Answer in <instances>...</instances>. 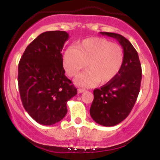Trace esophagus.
<instances>
[{
	"label": "esophagus",
	"mask_w": 160,
	"mask_h": 160,
	"mask_svg": "<svg viewBox=\"0 0 160 160\" xmlns=\"http://www.w3.org/2000/svg\"><path fill=\"white\" fill-rule=\"evenodd\" d=\"M84 91H85V89H81V88H80V89H78V93H82V92H83Z\"/></svg>",
	"instance_id": "obj_1"
}]
</instances>
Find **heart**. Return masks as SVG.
I'll return each mask as SVG.
<instances>
[{
	"label": "heart",
	"mask_w": 160,
	"mask_h": 160,
	"mask_svg": "<svg viewBox=\"0 0 160 160\" xmlns=\"http://www.w3.org/2000/svg\"><path fill=\"white\" fill-rule=\"evenodd\" d=\"M124 61L122 47L104 38H90L79 42L77 48L69 47L63 56L67 74L76 77L88 68L86 72L75 80L77 85L92 87L100 82L107 84L114 80Z\"/></svg>",
	"instance_id": "heart-1"
}]
</instances>
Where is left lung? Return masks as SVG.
<instances>
[{
	"mask_svg": "<svg viewBox=\"0 0 160 160\" xmlns=\"http://www.w3.org/2000/svg\"><path fill=\"white\" fill-rule=\"evenodd\" d=\"M100 34L114 38L120 43L123 49L124 61L114 80L94 89L89 112L98 124L113 126L123 121L135 105L140 92L142 71L138 54L126 38L116 33Z\"/></svg>",
	"mask_w": 160,
	"mask_h": 160,
	"instance_id": "left-lung-1",
	"label": "left lung"
}]
</instances>
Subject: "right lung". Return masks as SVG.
Returning a JSON list of instances; mask_svg holds the SVG:
<instances>
[{
    "label": "right lung",
    "mask_w": 160,
    "mask_h": 160,
    "mask_svg": "<svg viewBox=\"0 0 160 160\" xmlns=\"http://www.w3.org/2000/svg\"><path fill=\"white\" fill-rule=\"evenodd\" d=\"M69 35L63 31L40 34L25 49L18 68V84L25 111L38 123L51 126L68 112L77 89L65 75L62 50Z\"/></svg>",
    "instance_id": "right-lung-1"
}]
</instances>
